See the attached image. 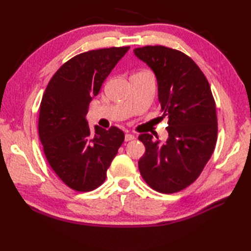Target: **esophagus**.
I'll return each instance as SVG.
<instances>
[{
    "label": "esophagus",
    "instance_id": "esophagus-1",
    "mask_svg": "<svg viewBox=\"0 0 251 251\" xmlns=\"http://www.w3.org/2000/svg\"><path fill=\"white\" fill-rule=\"evenodd\" d=\"M135 139V136L131 135V134H126L125 135V141H131Z\"/></svg>",
    "mask_w": 251,
    "mask_h": 251
}]
</instances>
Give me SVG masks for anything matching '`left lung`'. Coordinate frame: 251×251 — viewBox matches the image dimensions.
<instances>
[{
  "label": "left lung",
  "mask_w": 251,
  "mask_h": 251,
  "mask_svg": "<svg viewBox=\"0 0 251 251\" xmlns=\"http://www.w3.org/2000/svg\"><path fill=\"white\" fill-rule=\"evenodd\" d=\"M134 52L155 73L158 100L169 125L165 143L150 134L139 136L146 153L138 166L153 190L176 193L199 178L214 153L218 135L214 96L200 67L182 51L156 45Z\"/></svg>",
  "instance_id": "obj_1"
}]
</instances>
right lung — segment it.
Listing matches in <instances>:
<instances>
[{"label": "right lung", "instance_id": "1", "mask_svg": "<svg viewBox=\"0 0 251 251\" xmlns=\"http://www.w3.org/2000/svg\"><path fill=\"white\" fill-rule=\"evenodd\" d=\"M129 46L89 50L74 56L58 69L40 105L39 136L52 170L69 188L89 192L104 182L106 170L125 135L112 126L108 130L88 126L90 101L99 94Z\"/></svg>", "mask_w": 251, "mask_h": 251}]
</instances>
